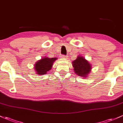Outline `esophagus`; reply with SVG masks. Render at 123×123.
I'll use <instances>...</instances> for the list:
<instances>
[{"instance_id": "1", "label": "esophagus", "mask_w": 123, "mask_h": 123, "mask_svg": "<svg viewBox=\"0 0 123 123\" xmlns=\"http://www.w3.org/2000/svg\"><path fill=\"white\" fill-rule=\"evenodd\" d=\"M60 57L62 58V59H67V56H64V55H61V56H60Z\"/></svg>"}]
</instances>
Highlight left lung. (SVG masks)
Returning <instances> with one entry per match:
<instances>
[{
	"label": "left lung",
	"instance_id": "left-lung-1",
	"mask_svg": "<svg viewBox=\"0 0 123 123\" xmlns=\"http://www.w3.org/2000/svg\"><path fill=\"white\" fill-rule=\"evenodd\" d=\"M73 67L75 73L79 76L87 77L92 69V65L85 58L82 56H78L77 59L72 62Z\"/></svg>",
	"mask_w": 123,
	"mask_h": 123
}]
</instances>
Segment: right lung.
I'll return each mask as SVG.
<instances>
[{"label": "right lung", "mask_w": 123, "mask_h": 123, "mask_svg": "<svg viewBox=\"0 0 123 123\" xmlns=\"http://www.w3.org/2000/svg\"><path fill=\"white\" fill-rule=\"evenodd\" d=\"M57 60V58L44 57L39 60L36 63L35 66V70L37 74L43 75L50 70L54 62Z\"/></svg>", "instance_id": "add662e5"}]
</instances>
